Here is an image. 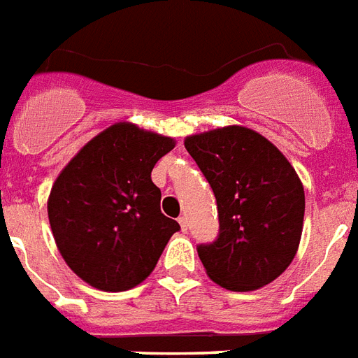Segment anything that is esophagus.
<instances>
[{"label": "esophagus", "instance_id": "esophagus-1", "mask_svg": "<svg viewBox=\"0 0 358 358\" xmlns=\"http://www.w3.org/2000/svg\"><path fill=\"white\" fill-rule=\"evenodd\" d=\"M179 224H181V230L182 232H187V219H185V217H179Z\"/></svg>", "mask_w": 358, "mask_h": 358}]
</instances>
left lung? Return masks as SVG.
<instances>
[{
  "instance_id": "8db88e82",
  "label": "left lung",
  "mask_w": 358,
  "mask_h": 358,
  "mask_svg": "<svg viewBox=\"0 0 358 358\" xmlns=\"http://www.w3.org/2000/svg\"><path fill=\"white\" fill-rule=\"evenodd\" d=\"M185 149L217 198L219 240L198 247L209 279L234 292L278 279L302 240L306 196L296 169L262 134L240 124L187 136Z\"/></svg>"
}]
</instances>
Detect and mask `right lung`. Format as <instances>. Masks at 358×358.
<instances>
[{
  "instance_id": "1",
  "label": "right lung",
  "mask_w": 358,
  "mask_h": 358,
  "mask_svg": "<svg viewBox=\"0 0 358 358\" xmlns=\"http://www.w3.org/2000/svg\"><path fill=\"white\" fill-rule=\"evenodd\" d=\"M176 139L115 122L62 169L48 194L50 230L62 259L106 292L138 287L155 270L179 222L160 211L155 164Z\"/></svg>"
}]
</instances>
